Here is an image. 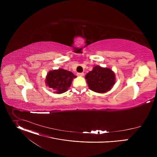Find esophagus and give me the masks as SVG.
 I'll return each mask as SVG.
<instances>
[{
  "mask_svg": "<svg viewBox=\"0 0 157 157\" xmlns=\"http://www.w3.org/2000/svg\"><path fill=\"white\" fill-rule=\"evenodd\" d=\"M84 73H78L77 74V75H78V76H79V77H82V76H84Z\"/></svg>",
  "mask_w": 157,
  "mask_h": 157,
  "instance_id": "obj_1",
  "label": "esophagus"
}]
</instances>
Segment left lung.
I'll return each instance as SVG.
<instances>
[{"mask_svg":"<svg viewBox=\"0 0 157 157\" xmlns=\"http://www.w3.org/2000/svg\"><path fill=\"white\" fill-rule=\"evenodd\" d=\"M89 88L98 93L110 91L116 83L115 73L109 68L95 66L93 70L85 76Z\"/></svg>","mask_w":157,"mask_h":157,"instance_id":"8db88e82","label":"left lung"}]
</instances>
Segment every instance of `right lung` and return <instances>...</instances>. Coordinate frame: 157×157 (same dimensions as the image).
<instances>
[{
    "label": "right lung",
    "instance_id": "right-lung-1",
    "mask_svg": "<svg viewBox=\"0 0 157 157\" xmlns=\"http://www.w3.org/2000/svg\"><path fill=\"white\" fill-rule=\"evenodd\" d=\"M76 76L71 71L62 68L50 71L45 78L46 85L56 94H62L68 90L73 79Z\"/></svg>",
    "mask_w": 157,
    "mask_h": 157
}]
</instances>
